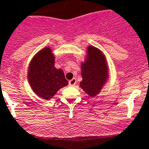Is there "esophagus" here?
I'll return each mask as SVG.
<instances>
[{"instance_id":"esophagus-1","label":"esophagus","mask_w":149,"mask_h":149,"mask_svg":"<svg viewBox=\"0 0 149 149\" xmlns=\"http://www.w3.org/2000/svg\"><path fill=\"white\" fill-rule=\"evenodd\" d=\"M76 84V78H73V79H72L71 80H70L69 81V84L70 85V86H74Z\"/></svg>"}]
</instances>
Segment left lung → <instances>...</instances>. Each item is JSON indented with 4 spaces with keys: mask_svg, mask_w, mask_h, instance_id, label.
I'll return each mask as SVG.
<instances>
[{
    "mask_svg": "<svg viewBox=\"0 0 149 149\" xmlns=\"http://www.w3.org/2000/svg\"><path fill=\"white\" fill-rule=\"evenodd\" d=\"M82 81L79 85L90 96L100 93L108 77L106 58L102 52L93 46L88 47L86 59L81 63Z\"/></svg>",
    "mask_w": 149,
    "mask_h": 149,
    "instance_id": "left-lung-1",
    "label": "left lung"
}]
</instances>
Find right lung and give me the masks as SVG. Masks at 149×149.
<instances>
[{"instance_id": "1", "label": "right lung", "mask_w": 149, "mask_h": 149, "mask_svg": "<svg viewBox=\"0 0 149 149\" xmlns=\"http://www.w3.org/2000/svg\"><path fill=\"white\" fill-rule=\"evenodd\" d=\"M55 56L49 47L36 53L29 63L28 81L36 95L49 100L57 91L68 84L61 69L55 68Z\"/></svg>"}]
</instances>
